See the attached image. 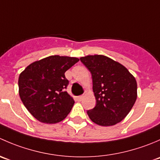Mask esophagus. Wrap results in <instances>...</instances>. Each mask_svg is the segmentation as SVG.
<instances>
[{"label":"esophagus","instance_id":"obj_1","mask_svg":"<svg viewBox=\"0 0 160 160\" xmlns=\"http://www.w3.org/2000/svg\"><path fill=\"white\" fill-rule=\"evenodd\" d=\"M83 95H81V96L77 97V100H78V101H81L82 100H83Z\"/></svg>","mask_w":160,"mask_h":160}]
</instances>
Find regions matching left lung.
<instances>
[{
  "instance_id": "left-lung-1",
  "label": "left lung",
  "mask_w": 160,
  "mask_h": 160,
  "mask_svg": "<svg viewBox=\"0 0 160 160\" xmlns=\"http://www.w3.org/2000/svg\"><path fill=\"white\" fill-rule=\"evenodd\" d=\"M80 61L90 70L96 106L88 111L90 120L101 126L122 122L137 98V83L123 65L103 55L87 56Z\"/></svg>"
}]
</instances>
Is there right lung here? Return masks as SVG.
I'll use <instances>...</instances> for the list:
<instances>
[{
    "instance_id": "add662e5",
    "label": "right lung",
    "mask_w": 160,
    "mask_h": 160,
    "mask_svg": "<svg viewBox=\"0 0 160 160\" xmlns=\"http://www.w3.org/2000/svg\"><path fill=\"white\" fill-rule=\"evenodd\" d=\"M78 61L76 57L50 56L32 62L21 72L19 96L37 120L55 124L70 112L74 100L65 91L69 84L65 72Z\"/></svg>"
}]
</instances>
